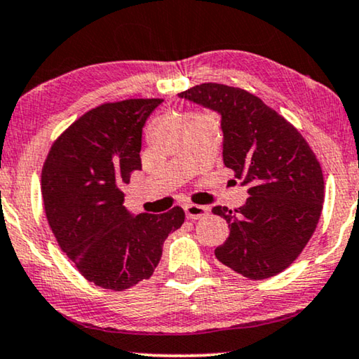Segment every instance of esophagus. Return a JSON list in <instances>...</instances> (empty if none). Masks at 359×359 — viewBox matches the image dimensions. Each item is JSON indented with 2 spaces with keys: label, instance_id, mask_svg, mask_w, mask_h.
Returning <instances> with one entry per match:
<instances>
[{
  "label": "esophagus",
  "instance_id": "obj_1",
  "mask_svg": "<svg viewBox=\"0 0 359 359\" xmlns=\"http://www.w3.org/2000/svg\"><path fill=\"white\" fill-rule=\"evenodd\" d=\"M185 215L189 219H200L205 218L206 213H208V208L201 205H195V203H187L185 206Z\"/></svg>",
  "mask_w": 359,
  "mask_h": 359
}]
</instances>
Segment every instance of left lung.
<instances>
[{
	"mask_svg": "<svg viewBox=\"0 0 359 359\" xmlns=\"http://www.w3.org/2000/svg\"><path fill=\"white\" fill-rule=\"evenodd\" d=\"M179 95L221 115L224 165L249 187L244 206L213 208L229 224L216 259L250 280L278 275L319 223L324 174L314 151L296 127L245 89L205 83Z\"/></svg>",
	"mask_w": 359,
	"mask_h": 359,
	"instance_id": "left-lung-1",
	"label": "left lung"
}]
</instances>
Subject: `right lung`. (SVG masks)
<instances>
[{
  "instance_id": "right-lung-1",
  "label": "right lung",
  "mask_w": 359,
  "mask_h": 359,
  "mask_svg": "<svg viewBox=\"0 0 359 359\" xmlns=\"http://www.w3.org/2000/svg\"><path fill=\"white\" fill-rule=\"evenodd\" d=\"M163 99L105 102L55 140L42 169V196L60 249L86 280L123 291L148 280L170 232L184 224L180 206L131 216L123 185L141 170V133Z\"/></svg>"
}]
</instances>
